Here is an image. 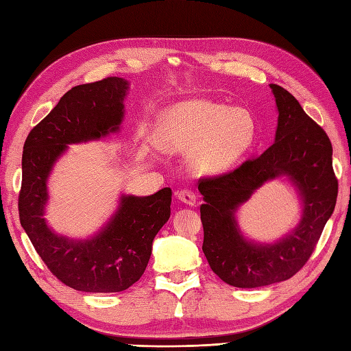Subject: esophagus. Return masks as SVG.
<instances>
[{
    "instance_id": "obj_1",
    "label": "esophagus",
    "mask_w": 351,
    "mask_h": 351,
    "mask_svg": "<svg viewBox=\"0 0 351 351\" xmlns=\"http://www.w3.org/2000/svg\"><path fill=\"white\" fill-rule=\"evenodd\" d=\"M177 198L187 205H195L196 204V196L189 189H182L177 192Z\"/></svg>"
}]
</instances>
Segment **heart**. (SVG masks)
Wrapping results in <instances>:
<instances>
[{"mask_svg":"<svg viewBox=\"0 0 351 351\" xmlns=\"http://www.w3.org/2000/svg\"><path fill=\"white\" fill-rule=\"evenodd\" d=\"M256 121L244 108H229L210 99H191L167 108L159 117L156 143L173 153L191 152L201 173L232 167L253 146Z\"/></svg>","mask_w":351,"mask_h":351,"instance_id":"b5f03b06","label":"heart"}]
</instances>
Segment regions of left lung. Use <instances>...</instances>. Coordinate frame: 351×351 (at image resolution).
<instances>
[{
	"label": "left lung",
	"mask_w": 351,
	"mask_h": 351,
	"mask_svg": "<svg viewBox=\"0 0 351 351\" xmlns=\"http://www.w3.org/2000/svg\"><path fill=\"white\" fill-rule=\"evenodd\" d=\"M269 88L278 110L274 144L230 173L198 183L205 201L201 205L202 252L215 274L241 289L293 277L314 252L338 195L329 136L292 93L278 84ZM278 176H287L297 186L303 199L302 220L272 245L247 241L237 228L234 211L265 181Z\"/></svg>",
	"instance_id": "left-lung-1"
}]
</instances>
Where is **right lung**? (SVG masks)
<instances>
[{"instance_id":"add662e5","label":"right lung","mask_w":351,"mask_h":351,"mask_svg":"<svg viewBox=\"0 0 351 351\" xmlns=\"http://www.w3.org/2000/svg\"><path fill=\"white\" fill-rule=\"evenodd\" d=\"M130 83L107 77L74 86L34 126L22 155L19 219L50 272L80 292L113 293L131 287L146 271L156 234L171 215V192L122 195L116 213L88 240L58 235L46 223L47 178L68 144L99 140L119 131Z\"/></svg>"}]
</instances>
